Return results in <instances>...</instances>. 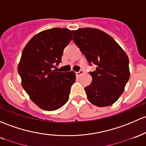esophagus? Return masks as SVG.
Returning a JSON list of instances; mask_svg holds the SVG:
<instances>
[{
	"label": "esophagus",
	"instance_id": "esophagus-1",
	"mask_svg": "<svg viewBox=\"0 0 146 146\" xmlns=\"http://www.w3.org/2000/svg\"><path fill=\"white\" fill-rule=\"evenodd\" d=\"M83 73H84V71L82 70H80V71H78V72H76V76H80V75L83 74Z\"/></svg>",
	"mask_w": 146,
	"mask_h": 146
}]
</instances>
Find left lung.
I'll list each match as a JSON object with an SVG mask.
<instances>
[{"instance_id": "left-lung-1", "label": "left lung", "mask_w": 146, "mask_h": 146, "mask_svg": "<svg viewBox=\"0 0 146 146\" xmlns=\"http://www.w3.org/2000/svg\"><path fill=\"white\" fill-rule=\"evenodd\" d=\"M73 41L87 61L96 66L90 72L92 83L85 88L89 101L98 107L112 105L125 90L130 76L127 54L111 36L94 28L72 31Z\"/></svg>"}]
</instances>
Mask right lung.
<instances>
[{"instance_id":"right-lung-1","label":"right lung","mask_w":146,"mask_h":146,"mask_svg":"<svg viewBox=\"0 0 146 146\" xmlns=\"http://www.w3.org/2000/svg\"><path fill=\"white\" fill-rule=\"evenodd\" d=\"M72 38L68 29H47L35 35L23 50L17 68L21 85L41 109L57 110L68 100L76 73L54 68L61 62L64 49Z\"/></svg>"}]
</instances>
